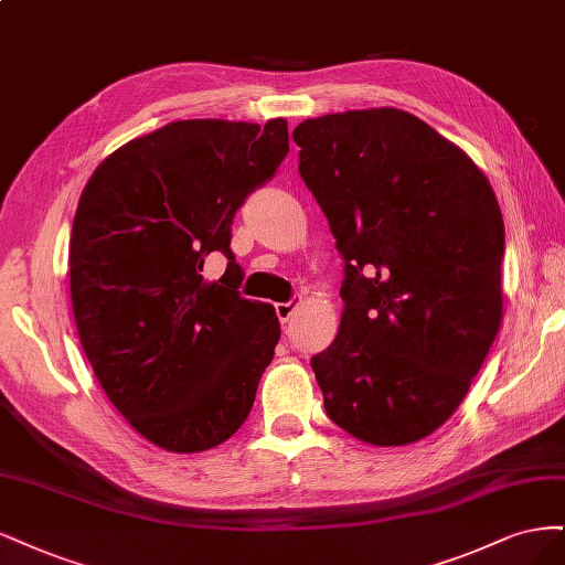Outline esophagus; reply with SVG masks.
Masks as SVG:
<instances>
[{"label": "esophagus", "instance_id": "esophagus-1", "mask_svg": "<svg viewBox=\"0 0 565 565\" xmlns=\"http://www.w3.org/2000/svg\"><path fill=\"white\" fill-rule=\"evenodd\" d=\"M296 307H298V302H296V300H288V302H277V305H275V309H277V317H279V321H281V323H286L290 317H294Z\"/></svg>", "mask_w": 565, "mask_h": 565}]
</instances>
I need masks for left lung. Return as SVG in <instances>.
<instances>
[{
    "mask_svg": "<svg viewBox=\"0 0 565 565\" xmlns=\"http://www.w3.org/2000/svg\"><path fill=\"white\" fill-rule=\"evenodd\" d=\"M344 260L340 331L312 356L331 420L406 446L462 404L502 323V211L458 145L396 107L296 126Z\"/></svg>",
    "mask_w": 565,
    "mask_h": 565,
    "instance_id": "left-lung-1",
    "label": "left lung"
}]
</instances>
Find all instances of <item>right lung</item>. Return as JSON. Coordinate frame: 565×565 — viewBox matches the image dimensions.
I'll return each mask as SVG.
<instances>
[{"instance_id": "add662e5", "label": "right lung", "mask_w": 565, "mask_h": 565, "mask_svg": "<svg viewBox=\"0 0 565 565\" xmlns=\"http://www.w3.org/2000/svg\"><path fill=\"white\" fill-rule=\"evenodd\" d=\"M286 154V119L171 121L100 161L79 196L70 296L82 348L113 406L163 450L227 441L275 356V307L239 296L230 239ZM213 249L231 263L206 282Z\"/></svg>"}]
</instances>
